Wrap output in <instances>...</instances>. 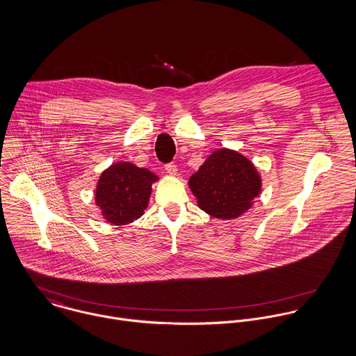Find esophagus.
I'll return each mask as SVG.
<instances>
[{
    "label": "esophagus",
    "instance_id": "obj_1",
    "mask_svg": "<svg viewBox=\"0 0 356 356\" xmlns=\"http://www.w3.org/2000/svg\"><path fill=\"white\" fill-rule=\"evenodd\" d=\"M165 170H166L168 175L176 176V173H177V166H176L175 163H168V165H165Z\"/></svg>",
    "mask_w": 356,
    "mask_h": 356
}]
</instances>
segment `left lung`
Segmentation results:
<instances>
[{
	"label": "left lung",
	"instance_id": "left-lung-1",
	"mask_svg": "<svg viewBox=\"0 0 356 356\" xmlns=\"http://www.w3.org/2000/svg\"><path fill=\"white\" fill-rule=\"evenodd\" d=\"M188 186L204 212L231 220L252 208L261 191V177L245 155L220 148L190 177Z\"/></svg>",
	"mask_w": 356,
	"mask_h": 356
}]
</instances>
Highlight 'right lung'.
Wrapping results in <instances>:
<instances>
[{
  "label": "right lung",
  "instance_id": "right-lung-1",
  "mask_svg": "<svg viewBox=\"0 0 356 356\" xmlns=\"http://www.w3.org/2000/svg\"><path fill=\"white\" fill-rule=\"evenodd\" d=\"M158 176L131 162H118L107 168L96 186L95 201L104 220L125 225L144 214L152 183Z\"/></svg>",
  "mask_w": 356,
  "mask_h": 356
}]
</instances>
